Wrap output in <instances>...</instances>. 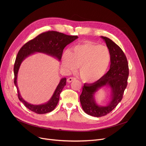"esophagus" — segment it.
<instances>
[{
	"label": "esophagus",
	"instance_id": "34e87169",
	"mask_svg": "<svg viewBox=\"0 0 146 146\" xmlns=\"http://www.w3.org/2000/svg\"><path fill=\"white\" fill-rule=\"evenodd\" d=\"M76 80V78L75 77H69V78H68L67 79V82H72L73 81Z\"/></svg>",
	"mask_w": 146,
	"mask_h": 146
}]
</instances>
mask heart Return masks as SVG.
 I'll use <instances>...</instances> for the list:
<instances>
[{
  "mask_svg": "<svg viewBox=\"0 0 146 146\" xmlns=\"http://www.w3.org/2000/svg\"><path fill=\"white\" fill-rule=\"evenodd\" d=\"M111 60L109 48L90 42L79 44L64 53L61 65L67 72L75 71L80 66L81 78L87 82H94L105 75Z\"/></svg>",
  "mask_w": 146,
  "mask_h": 146,
  "instance_id": "b5f03b06",
  "label": "heart"
}]
</instances>
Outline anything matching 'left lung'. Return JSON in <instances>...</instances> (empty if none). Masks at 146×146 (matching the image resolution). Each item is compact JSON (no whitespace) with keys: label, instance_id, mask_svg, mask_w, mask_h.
I'll use <instances>...</instances> for the list:
<instances>
[{"label":"left lung","instance_id":"left-lung-1","mask_svg":"<svg viewBox=\"0 0 146 146\" xmlns=\"http://www.w3.org/2000/svg\"><path fill=\"white\" fill-rule=\"evenodd\" d=\"M100 37L105 41L110 52V69L101 78L92 84L85 83L80 96L83 110L87 114L96 117L109 114L121 102L123 92L127 86L129 76L127 59L121 48L111 39L104 36ZM104 86L111 88V97L106 106H101L96 103L94 95Z\"/></svg>","mask_w":146,"mask_h":146}]
</instances>
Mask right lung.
<instances>
[{"label":"right lung","mask_w":146,"mask_h":146,"mask_svg":"<svg viewBox=\"0 0 146 146\" xmlns=\"http://www.w3.org/2000/svg\"><path fill=\"white\" fill-rule=\"evenodd\" d=\"M77 38V36H69L56 31H48L28 41L18 51L14 66V82L17 89L19 100L31 111L37 114H46L52 111L56 106L60 94L66 84V78L64 77L60 79L52 96L47 102L41 105H32L23 98L17 85L18 73L22 62L29 56L37 52L46 54L60 61L65 47Z\"/></svg>","instance_id":"right-lung-1"}]
</instances>
